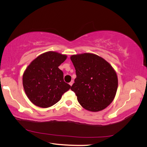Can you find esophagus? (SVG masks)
Here are the masks:
<instances>
[{"label":"esophagus","mask_w":147,"mask_h":147,"mask_svg":"<svg viewBox=\"0 0 147 147\" xmlns=\"http://www.w3.org/2000/svg\"><path fill=\"white\" fill-rule=\"evenodd\" d=\"M73 83H74V81H73V80H72V81H71V82L69 83V84H70V86H72V84H73Z\"/></svg>","instance_id":"34e87169"}]
</instances>
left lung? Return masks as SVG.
<instances>
[{
	"label": "left lung",
	"instance_id": "left-lung-1",
	"mask_svg": "<svg viewBox=\"0 0 147 147\" xmlns=\"http://www.w3.org/2000/svg\"><path fill=\"white\" fill-rule=\"evenodd\" d=\"M77 77L71 86L83 107L91 112L105 109L113 100L118 88L114 69L104 58L92 53L70 56Z\"/></svg>",
	"mask_w": 147,
	"mask_h": 147
}]
</instances>
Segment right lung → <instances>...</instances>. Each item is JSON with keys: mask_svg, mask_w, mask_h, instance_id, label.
<instances>
[{"mask_svg": "<svg viewBox=\"0 0 147 147\" xmlns=\"http://www.w3.org/2000/svg\"><path fill=\"white\" fill-rule=\"evenodd\" d=\"M67 59L65 55L48 51L31 62L23 76L24 90L32 104L42 108L55 105L70 88L64 81L58 67Z\"/></svg>", "mask_w": 147, "mask_h": 147, "instance_id": "1", "label": "right lung"}]
</instances>
